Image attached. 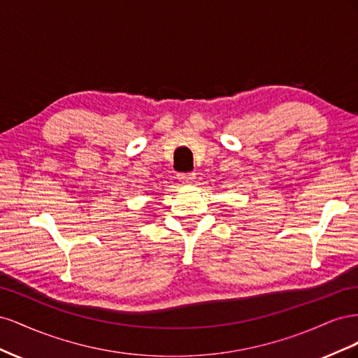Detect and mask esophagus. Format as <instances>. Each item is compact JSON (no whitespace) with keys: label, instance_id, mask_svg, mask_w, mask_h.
Listing matches in <instances>:
<instances>
[{"label":"esophagus","instance_id":"1","mask_svg":"<svg viewBox=\"0 0 358 358\" xmlns=\"http://www.w3.org/2000/svg\"><path fill=\"white\" fill-rule=\"evenodd\" d=\"M194 179H196V173H180L179 175V180L185 185H191Z\"/></svg>","mask_w":358,"mask_h":358}]
</instances>
